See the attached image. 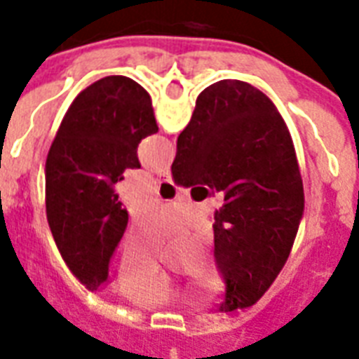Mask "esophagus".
I'll list each match as a JSON object with an SVG mask.
<instances>
[{
	"mask_svg": "<svg viewBox=\"0 0 359 359\" xmlns=\"http://www.w3.org/2000/svg\"><path fill=\"white\" fill-rule=\"evenodd\" d=\"M158 179L162 180V182H173V177H171V171H169V169L158 171Z\"/></svg>",
	"mask_w": 359,
	"mask_h": 359,
	"instance_id": "esophagus-1",
	"label": "esophagus"
}]
</instances>
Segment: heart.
I'll return each mask as SVG.
<instances>
[{
	"instance_id": "obj_1",
	"label": "heart",
	"mask_w": 359,
	"mask_h": 359,
	"mask_svg": "<svg viewBox=\"0 0 359 359\" xmlns=\"http://www.w3.org/2000/svg\"><path fill=\"white\" fill-rule=\"evenodd\" d=\"M196 278L203 287H214L218 283V272L214 262L208 261L197 268ZM123 287L126 294L140 304H158L179 296V290L171 285L168 276L160 270L152 257L135 264H124Z\"/></svg>"
}]
</instances>
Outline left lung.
<instances>
[{"label":"left lung","mask_w":359,"mask_h":359,"mask_svg":"<svg viewBox=\"0 0 359 359\" xmlns=\"http://www.w3.org/2000/svg\"><path fill=\"white\" fill-rule=\"evenodd\" d=\"M149 93L126 76H106L78 95L46 158V216L57 250L89 290L108 281L128 212L115 184L141 168L137 145L156 134Z\"/></svg>","instance_id":"8db88e82"}]
</instances>
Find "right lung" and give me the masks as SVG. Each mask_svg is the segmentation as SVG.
<instances>
[{"mask_svg": "<svg viewBox=\"0 0 359 359\" xmlns=\"http://www.w3.org/2000/svg\"><path fill=\"white\" fill-rule=\"evenodd\" d=\"M179 186L224 191L214 214V259L224 313L253 306L289 259L304 214V184L289 128L250 83L222 80L197 97L171 165Z\"/></svg>", "mask_w": 359, "mask_h": 359, "instance_id": "right-lung-1", "label": "right lung"}]
</instances>
